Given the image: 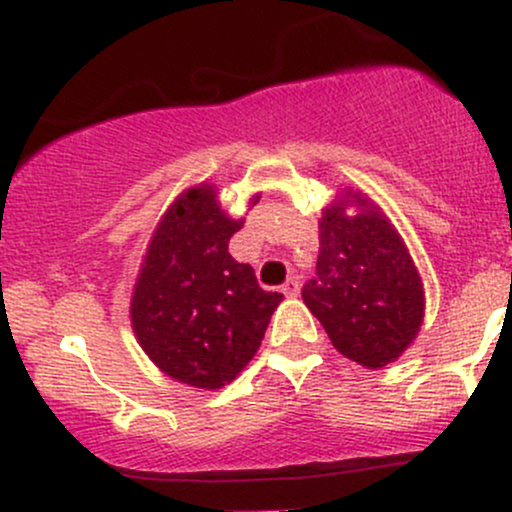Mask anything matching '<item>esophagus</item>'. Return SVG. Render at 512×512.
Listing matches in <instances>:
<instances>
[{
    "mask_svg": "<svg viewBox=\"0 0 512 512\" xmlns=\"http://www.w3.org/2000/svg\"><path fill=\"white\" fill-rule=\"evenodd\" d=\"M281 291H284V296H298V291H301V281L296 279V276H291V279H286V284L281 286Z\"/></svg>",
    "mask_w": 512,
    "mask_h": 512,
    "instance_id": "34e87169",
    "label": "esophagus"
}]
</instances>
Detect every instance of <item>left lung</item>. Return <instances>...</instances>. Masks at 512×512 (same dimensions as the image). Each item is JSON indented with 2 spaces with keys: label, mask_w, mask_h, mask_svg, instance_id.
I'll return each mask as SVG.
<instances>
[{
  "label": "left lung",
  "mask_w": 512,
  "mask_h": 512,
  "mask_svg": "<svg viewBox=\"0 0 512 512\" xmlns=\"http://www.w3.org/2000/svg\"><path fill=\"white\" fill-rule=\"evenodd\" d=\"M356 203L349 217L345 204ZM303 301L339 354L383 368L404 354L424 322V286L404 240L361 192L322 211L315 276Z\"/></svg>",
  "instance_id": "8db88e82"
}]
</instances>
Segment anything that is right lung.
Wrapping results in <instances>:
<instances>
[{
    "instance_id": "obj_1",
    "label": "right lung",
    "mask_w": 512,
    "mask_h": 512,
    "mask_svg": "<svg viewBox=\"0 0 512 512\" xmlns=\"http://www.w3.org/2000/svg\"><path fill=\"white\" fill-rule=\"evenodd\" d=\"M240 228L243 219L223 214L211 185L182 192L158 221L134 284L129 315L146 356L199 390L236 380L284 301L231 257L228 240Z\"/></svg>"
}]
</instances>
